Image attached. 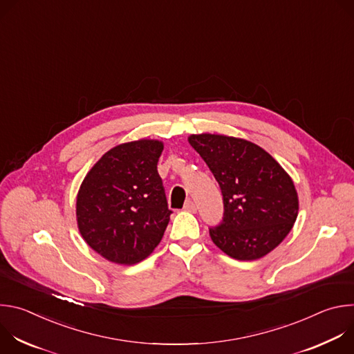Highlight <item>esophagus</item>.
I'll use <instances>...</instances> for the list:
<instances>
[{"mask_svg":"<svg viewBox=\"0 0 354 354\" xmlns=\"http://www.w3.org/2000/svg\"><path fill=\"white\" fill-rule=\"evenodd\" d=\"M183 210L185 212H189V213H196L197 212V206H196V203L193 200H187L186 203H185V206H183Z\"/></svg>","mask_w":354,"mask_h":354,"instance_id":"obj_1","label":"esophagus"}]
</instances>
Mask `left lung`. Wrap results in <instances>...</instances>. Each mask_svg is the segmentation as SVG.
I'll return each instance as SVG.
<instances>
[{
	"label": "left lung",
	"mask_w": 354,
	"mask_h": 354,
	"mask_svg": "<svg viewBox=\"0 0 354 354\" xmlns=\"http://www.w3.org/2000/svg\"><path fill=\"white\" fill-rule=\"evenodd\" d=\"M189 144L220 185L223 221L213 242L236 261L268 255L291 231L298 214L292 179L259 145L221 134H192Z\"/></svg>",
	"instance_id": "obj_1"
}]
</instances>
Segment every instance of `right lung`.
I'll use <instances>...</instances> for the list:
<instances>
[{
  "mask_svg": "<svg viewBox=\"0 0 354 354\" xmlns=\"http://www.w3.org/2000/svg\"><path fill=\"white\" fill-rule=\"evenodd\" d=\"M158 140L119 144L84 178L77 194V224L84 241L105 259L134 265L161 242L171 210L157 164Z\"/></svg>",
  "mask_w": 354,
  "mask_h": 354,
  "instance_id": "obj_1",
  "label": "right lung"
}]
</instances>
